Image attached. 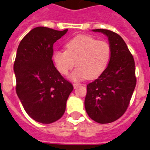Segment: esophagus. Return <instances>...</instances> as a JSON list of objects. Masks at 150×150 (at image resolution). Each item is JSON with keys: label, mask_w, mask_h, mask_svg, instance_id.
Returning <instances> with one entry per match:
<instances>
[{"label": "esophagus", "mask_w": 150, "mask_h": 150, "mask_svg": "<svg viewBox=\"0 0 150 150\" xmlns=\"http://www.w3.org/2000/svg\"><path fill=\"white\" fill-rule=\"evenodd\" d=\"M78 86H79V85L78 84H73V87H74V89H76Z\"/></svg>", "instance_id": "esophagus-1"}]
</instances>
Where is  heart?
I'll return each mask as SVG.
<instances>
[{
  "label": "heart",
  "instance_id": "heart-1",
  "mask_svg": "<svg viewBox=\"0 0 150 150\" xmlns=\"http://www.w3.org/2000/svg\"><path fill=\"white\" fill-rule=\"evenodd\" d=\"M66 50H56L53 60L59 72L67 75L77 66L69 78L74 82L94 79L107 68L111 57V48L107 42L79 35L66 43Z\"/></svg>",
  "mask_w": 150,
  "mask_h": 150
}]
</instances>
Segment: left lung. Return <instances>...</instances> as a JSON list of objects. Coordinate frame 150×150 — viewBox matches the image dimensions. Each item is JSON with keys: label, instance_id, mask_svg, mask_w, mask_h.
I'll return each mask as SVG.
<instances>
[{"label": "left lung", "instance_id": "obj_1", "mask_svg": "<svg viewBox=\"0 0 150 150\" xmlns=\"http://www.w3.org/2000/svg\"><path fill=\"white\" fill-rule=\"evenodd\" d=\"M92 31L107 36L111 57L98 79L87 85L85 108L97 123H110L121 117L128 107L136 85L135 61L118 34L103 29Z\"/></svg>", "mask_w": 150, "mask_h": 150}]
</instances>
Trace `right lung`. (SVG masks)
I'll return each mask as SVG.
<instances>
[{
  "instance_id": "1",
  "label": "right lung",
  "mask_w": 150,
  "mask_h": 150,
  "mask_svg": "<svg viewBox=\"0 0 150 150\" xmlns=\"http://www.w3.org/2000/svg\"><path fill=\"white\" fill-rule=\"evenodd\" d=\"M67 32L36 27L18 47L14 64L16 93L28 115L40 123L50 124L61 118L73 90L52 61L54 43Z\"/></svg>"
}]
</instances>
